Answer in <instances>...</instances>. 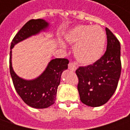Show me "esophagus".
<instances>
[{
	"mask_svg": "<svg viewBox=\"0 0 130 130\" xmlns=\"http://www.w3.org/2000/svg\"><path fill=\"white\" fill-rule=\"evenodd\" d=\"M68 68L72 71H75L76 70V66L75 65L74 63L70 62L69 63V65H68Z\"/></svg>",
	"mask_w": 130,
	"mask_h": 130,
	"instance_id": "esophagus-1",
	"label": "esophagus"
}]
</instances>
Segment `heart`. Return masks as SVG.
<instances>
[{
    "label": "heart",
    "mask_w": 130,
    "mask_h": 130,
    "mask_svg": "<svg viewBox=\"0 0 130 130\" xmlns=\"http://www.w3.org/2000/svg\"><path fill=\"white\" fill-rule=\"evenodd\" d=\"M65 40L71 44H76L74 54L79 62L90 65L102 56L106 44V35L98 26L79 25L67 33Z\"/></svg>",
    "instance_id": "heart-1"
}]
</instances>
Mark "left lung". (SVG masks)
<instances>
[{
	"instance_id": "obj_1",
	"label": "left lung",
	"mask_w": 130,
	"mask_h": 130,
	"mask_svg": "<svg viewBox=\"0 0 130 130\" xmlns=\"http://www.w3.org/2000/svg\"><path fill=\"white\" fill-rule=\"evenodd\" d=\"M107 46L105 53L92 65L76 70L80 100L89 106L106 103L116 90L121 72L120 44L116 37L106 28Z\"/></svg>"
}]
</instances>
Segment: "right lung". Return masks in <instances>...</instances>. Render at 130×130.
Masks as SVG:
<instances>
[{
    "label": "right lung",
    "mask_w": 130,
    "mask_h": 130,
    "mask_svg": "<svg viewBox=\"0 0 130 130\" xmlns=\"http://www.w3.org/2000/svg\"><path fill=\"white\" fill-rule=\"evenodd\" d=\"M48 24L43 19H31L22 27L11 43L10 49L22 40L36 35L47 28ZM69 60L55 58L48 62L46 70L33 80H25L18 76L12 66V50L10 53V71L17 93L28 106L35 109H44L55 103L57 89L62 72L68 69Z\"/></svg>",
    "instance_id": "add662e5"
}]
</instances>
